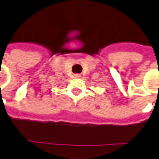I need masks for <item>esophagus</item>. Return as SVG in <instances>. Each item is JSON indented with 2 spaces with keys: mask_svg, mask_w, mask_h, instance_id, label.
<instances>
[{
  "mask_svg": "<svg viewBox=\"0 0 159 159\" xmlns=\"http://www.w3.org/2000/svg\"><path fill=\"white\" fill-rule=\"evenodd\" d=\"M74 77H75V78H80V77H81V75H80V74H75V75H74Z\"/></svg>",
  "mask_w": 159,
  "mask_h": 159,
  "instance_id": "esophagus-1",
  "label": "esophagus"
}]
</instances>
